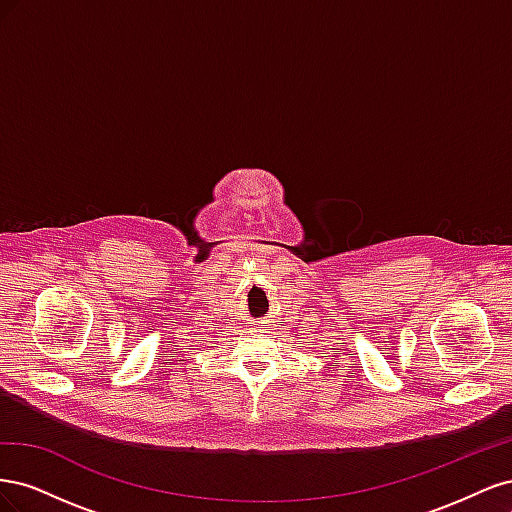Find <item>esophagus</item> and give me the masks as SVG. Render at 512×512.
Masks as SVG:
<instances>
[{"mask_svg":"<svg viewBox=\"0 0 512 512\" xmlns=\"http://www.w3.org/2000/svg\"><path fill=\"white\" fill-rule=\"evenodd\" d=\"M262 324H265V322H262Z\"/></svg>","mask_w":512,"mask_h":512,"instance_id":"obj_1","label":"esophagus"}]
</instances>
